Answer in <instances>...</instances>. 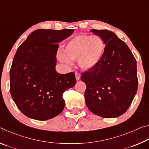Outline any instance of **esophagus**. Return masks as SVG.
<instances>
[{
  "label": "esophagus",
  "mask_w": 149,
  "mask_h": 149,
  "mask_svg": "<svg viewBox=\"0 0 149 149\" xmlns=\"http://www.w3.org/2000/svg\"><path fill=\"white\" fill-rule=\"evenodd\" d=\"M75 78H76V80H79L81 78V75L78 72H75Z\"/></svg>",
  "instance_id": "34e87169"
}]
</instances>
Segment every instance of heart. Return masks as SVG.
I'll list each match as a JSON object with an SVG mask.
<instances>
[{
  "label": "heart",
  "instance_id": "1",
  "mask_svg": "<svg viewBox=\"0 0 149 149\" xmlns=\"http://www.w3.org/2000/svg\"><path fill=\"white\" fill-rule=\"evenodd\" d=\"M104 42L98 35H79L68 42L64 53H60L61 61L70 64L77 60L81 68L89 70L94 68L101 59L104 50Z\"/></svg>",
  "mask_w": 149,
  "mask_h": 149
}]
</instances>
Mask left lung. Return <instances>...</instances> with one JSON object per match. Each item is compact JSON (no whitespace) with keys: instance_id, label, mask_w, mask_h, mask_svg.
<instances>
[{"instance_id":"1","label":"left lung","mask_w":149,"mask_h":149,"mask_svg":"<svg viewBox=\"0 0 149 149\" xmlns=\"http://www.w3.org/2000/svg\"><path fill=\"white\" fill-rule=\"evenodd\" d=\"M105 45L101 59L82 73L86 84L85 103L91 112L104 118H116L127 111L138 87L137 62L127 45L107 30H91Z\"/></svg>"}]
</instances>
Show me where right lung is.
<instances>
[{
    "mask_svg": "<svg viewBox=\"0 0 149 149\" xmlns=\"http://www.w3.org/2000/svg\"><path fill=\"white\" fill-rule=\"evenodd\" d=\"M74 30L37 29L23 42L10 70V91L19 110L26 116L44 121L61 113L62 94L76 83L74 72L58 74L55 70L58 42Z\"/></svg>",
    "mask_w": 149,
    "mask_h": 149,
    "instance_id": "1",
    "label": "right lung"
}]
</instances>
